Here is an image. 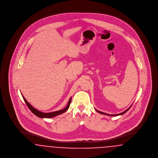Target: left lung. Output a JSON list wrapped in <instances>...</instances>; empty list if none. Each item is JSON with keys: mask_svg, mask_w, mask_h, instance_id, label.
<instances>
[{"mask_svg": "<svg viewBox=\"0 0 158 158\" xmlns=\"http://www.w3.org/2000/svg\"><path fill=\"white\" fill-rule=\"evenodd\" d=\"M131 106H130L128 109H127L126 111H124V112H123V113H120V114H106V113H103V112H101V111H98L97 110H96V111L98 112L99 113H100V114H104V115H110V116H118V115H123V114H125V113H126L127 111L128 110L131 108Z\"/></svg>", "mask_w": 158, "mask_h": 158, "instance_id": "left-lung-1", "label": "left lung"}]
</instances>
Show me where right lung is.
I'll return each mask as SVG.
<instances>
[{"label":"right lung","instance_id":"add662e5","mask_svg":"<svg viewBox=\"0 0 158 158\" xmlns=\"http://www.w3.org/2000/svg\"><path fill=\"white\" fill-rule=\"evenodd\" d=\"M23 99L25 101V102L26 103L27 105L28 106V107L29 108V109L34 114H35L36 116H37L40 118H53L54 117L58 115H60L62 113H64L65 111H66L68 110V108H69V106L71 102V100H72V97L70 98L69 102H68V105L66 106V107L63 110H61L59 111H54V112H51V113H43L41 112L40 111L37 110V109H35V108H34L26 100V99L24 98V97L23 95Z\"/></svg>","mask_w":158,"mask_h":158}]
</instances>
